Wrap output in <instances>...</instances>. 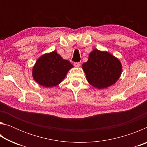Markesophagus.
<instances>
[{
    "instance_id": "34e87169",
    "label": "esophagus",
    "mask_w": 147,
    "mask_h": 147,
    "mask_svg": "<svg viewBox=\"0 0 147 147\" xmlns=\"http://www.w3.org/2000/svg\"><path fill=\"white\" fill-rule=\"evenodd\" d=\"M74 66L76 67H79L80 66L81 63L80 62H75V63H74Z\"/></svg>"
}]
</instances>
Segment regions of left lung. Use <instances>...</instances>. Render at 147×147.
<instances>
[{
    "label": "left lung",
    "mask_w": 147,
    "mask_h": 147,
    "mask_svg": "<svg viewBox=\"0 0 147 147\" xmlns=\"http://www.w3.org/2000/svg\"><path fill=\"white\" fill-rule=\"evenodd\" d=\"M88 82L98 89L106 88L115 84L120 77L122 65L120 61L107 52L94 49L88 60L82 64Z\"/></svg>",
    "instance_id": "8db88e82"
}]
</instances>
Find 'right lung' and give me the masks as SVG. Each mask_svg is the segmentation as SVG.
<instances>
[{
	"instance_id": "right-lung-1",
	"label": "right lung",
	"mask_w": 147,
	"mask_h": 147,
	"mask_svg": "<svg viewBox=\"0 0 147 147\" xmlns=\"http://www.w3.org/2000/svg\"><path fill=\"white\" fill-rule=\"evenodd\" d=\"M73 67L70 61L63 59L56 51L41 56L34 65L32 76L36 82L46 88L61 82L69 69Z\"/></svg>"
}]
</instances>
